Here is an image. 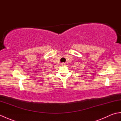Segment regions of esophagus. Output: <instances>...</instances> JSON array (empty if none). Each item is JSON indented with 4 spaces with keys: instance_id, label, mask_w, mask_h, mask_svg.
Here are the masks:
<instances>
[{
    "instance_id": "1",
    "label": "esophagus",
    "mask_w": 121,
    "mask_h": 121,
    "mask_svg": "<svg viewBox=\"0 0 121 121\" xmlns=\"http://www.w3.org/2000/svg\"><path fill=\"white\" fill-rule=\"evenodd\" d=\"M62 65V66H64V65H65V63H62V65Z\"/></svg>"
}]
</instances>
